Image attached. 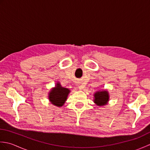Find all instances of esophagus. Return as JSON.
Masks as SVG:
<instances>
[{
	"label": "esophagus",
	"mask_w": 150,
	"mask_h": 150,
	"mask_svg": "<svg viewBox=\"0 0 150 150\" xmlns=\"http://www.w3.org/2000/svg\"><path fill=\"white\" fill-rule=\"evenodd\" d=\"M79 89H81V90H82V89H83V86H79Z\"/></svg>",
	"instance_id": "34e87169"
}]
</instances>
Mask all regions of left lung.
Segmentation results:
<instances>
[{"label":"left lung","instance_id":"obj_1","mask_svg":"<svg viewBox=\"0 0 150 150\" xmlns=\"http://www.w3.org/2000/svg\"><path fill=\"white\" fill-rule=\"evenodd\" d=\"M94 103L98 106H104L108 104L110 99L109 92L107 90H98L93 95Z\"/></svg>","mask_w":150,"mask_h":150}]
</instances>
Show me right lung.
<instances>
[{
  "mask_svg": "<svg viewBox=\"0 0 150 150\" xmlns=\"http://www.w3.org/2000/svg\"><path fill=\"white\" fill-rule=\"evenodd\" d=\"M69 93V89L62 87L60 82H57L55 86L49 91L48 99L54 106L62 107L66 103Z\"/></svg>",
  "mask_w": 150,
  "mask_h": 150,
  "instance_id": "obj_1",
  "label": "right lung"
}]
</instances>
